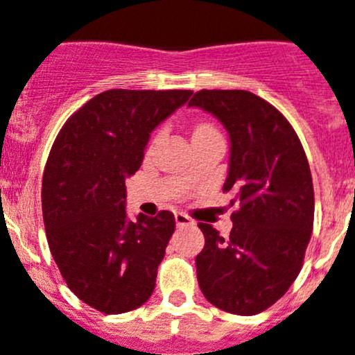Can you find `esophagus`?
Segmentation results:
<instances>
[{
  "instance_id": "obj_1",
  "label": "esophagus",
  "mask_w": 355,
  "mask_h": 355,
  "mask_svg": "<svg viewBox=\"0 0 355 355\" xmlns=\"http://www.w3.org/2000/svg\"><path fill=\"white\" fill-rule=\"evenodd\" d=\"M175 223H177L178 227L182 226H193V218L187 217L185 214H182V211H175Z\"/></svg>"
}]
</instances>
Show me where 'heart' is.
I'll return each mask as SVG.
<instances>
[{"instance_id": "1", "label": "heart", "mask_w": 355, "mask_h": 355, "mask_svg": "<svg viewBox=\"0 0 355 355\" xmlns=\"http://www.w3.org/2000/svg\"><path fill=\"white\" fill-rule=\"evenodd\" d=\"M198 129H210V125H200Z\"/></svg>"}]
</instances>
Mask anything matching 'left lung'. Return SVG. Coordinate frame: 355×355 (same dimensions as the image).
<instances>
[{"label": "left lung", "mask_w": 355, "mask_h": 355, "mask_svg": "<svg viewBox=\"0 0 355 355\" xmlns=\"http://www.w3.org/2000/svg\"><path fill=\"white\" fill-rule=\"evenodd\" d=\"M189 107L208 112L230 137L224 193L240 210L230 236L200 223L205 247L198 284L214 306L256 315L287 293L313 230V184L301 141L273 105L248 91L196 92Z\"/></svg>", "instance_id": "obj_1"}]
</instances>
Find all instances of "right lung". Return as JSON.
I'll use <instances>...</instances> for the list:
<instances>
[{
	"mask_svg": "<svg viewBox=\"0 0 355 355\" xmlns=\"http://www.w3.org/2000/svg\"><path fill=\"white\" fill-rule=\"evenodd\" d=\"M193 91L110 89L59 131L42 182L43 224L69 289L99 312H131L150 297L175 215L125 211V178L138 171L150 132Z\"/></svg>",
	"mask_w": 355,
	"mask_h": 355,
	"instance_id": "obj_1",
	"label": "right lung"
}]
</instances>
